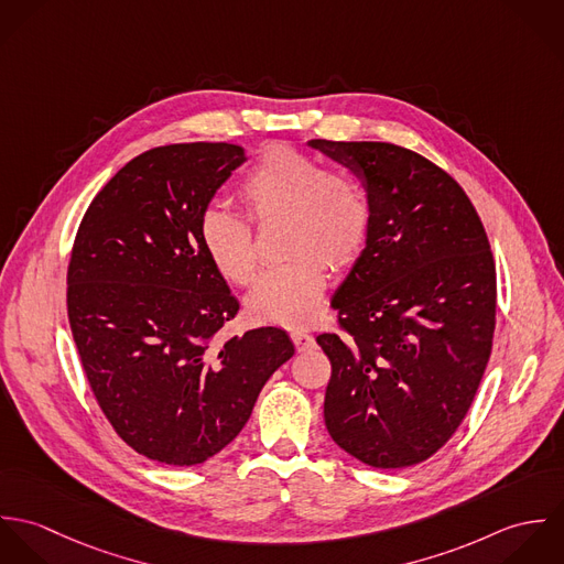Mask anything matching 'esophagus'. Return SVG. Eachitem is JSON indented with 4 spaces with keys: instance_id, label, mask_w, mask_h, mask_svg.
<instances>
[{
    "instance_id": "34e87169",
    "label": "esophagus",
    "mask_w": 564,
    "mask_h": 564,
    "mask_svg": "<svg viewBox=\"0 0 564 564\" xmlns=\"http://www.w3.org/2000/svg\"><path fill=\"white\" fill-rule=\"evenodd\" d=\"M291 338H293V343H295L297 351H308V349H313V347H315V336H313V334H308V332L293 329V332H291Z\"/></svg>"
}]
</instances>
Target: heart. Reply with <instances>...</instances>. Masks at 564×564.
Here are the masks:
<instances>
[{
	"label": "heart",
	"instance_id": "heart-1",
	"mask_svg": "<svg viewBox=\"0 0 564 564\" xmlns=\"http://www.w3.org/2000/svg\"><path fill=\"white\" fill-rule=\"evenodd\" d=\"M247 217L260 226L282 219V251L289 258L267 269L247 295L251 319L304 327L322 308L327 267L340 271L362 251L369 199L349 173L325 169L317 156L286 143L269 145L239 186ZM199 242L215 269L245 286L258 269L251 224L224 206L199 217Z\"/></svg>",
	"mask_w": 564,
	"mask_h": 564
}]
</instances>
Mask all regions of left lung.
<instances>
[{
  "label": "left lung",
  "mask_w": 564,
  "mask_h": 564,
  "mask_svg": "<svg viewBox=\"0 0 564 564\" xmlns=\"http://www.w3.org/2000/svg\"><path fill=\"white\" fill-rule=\"evenodd\" d=\"M351 169L371 226L336 289L340 334L323 416L334 443L376 469L427 460L458 430L492 347L497 280L482 221L441 166L393 143L308 141Z\"/></svg>",
  "instance_id": "obj_1"
}]
</instances>
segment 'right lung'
<instances>
[{
  "label": "right lung",
  "mask_w": 564,
  "mask_h": 564,
  "mask_svg": "<svg viewBox=\"0 0 564 564\" xmlns=\"http://www.w3.org/2000/svg\"><path fill=\"white\" fill-rule=\"evenodd\" d=\"M232 143H175L128 162L84 213L67 271L82 369L141 456L193 467L247 423L295 347L280 327L230 340L239 302L199 242V217L241 166Z\"/></svg>",
  "instance_id": "obj_1"
}]
</instances>
